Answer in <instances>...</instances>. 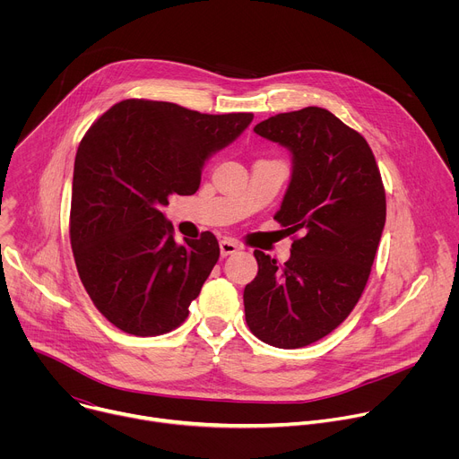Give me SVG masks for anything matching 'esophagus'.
I'll use <instances>...</instances> for the list:
<instances>
[{"mask_svg": "<svg viewBox=\"0 0 459 459\" xmlns=\"http://www.w3.org/2000/svg\"><path fill=\"white\" fill-rule=\"evenodd\" d=\"M238 250H239V245L234 239H221L220 241V252H221L223 257L230 255V254H234Z\"/></svg>", "mask_w": 459, "mask_h": 459, "instance_id": "34e87169", "label": "esophagus"}]
</instances>
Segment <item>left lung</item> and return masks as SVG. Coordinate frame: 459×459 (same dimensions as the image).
<instances>
[{"label":"left lung","instance_id":"left-lung-1","mask_svg":"<svg viewBox=\"0 0 459 459\" xmlns=\"http://www.w3.org/2000/svg\"><path fill=\"white\" fill-rule=\"evenodd\" d=\"M254 133L292 154L274 220L298 238L283 265L254 250L245 319L261 342L299 349L331 334L359 301L385 227V188L365 138L329 110L276 114Z\"/></svg>","mask_w":459,"mask_h":459}]
</instances>
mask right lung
<instances>
[{
	"instance_id": "1",
	"label": "right lung",
	"mask_w": 459,
	"mask_h": 459,
	"mask_svg": "<svg viewBox=\"0 0 459 459\" xmlns=\"http://www.w3.org/2000/svg\"><path fill=\"white\" fill-rule=\"evenodd\" d=\"M254 114H202L123 100L83 136L74 161L71 243L80 280L119 331L160 336L188 316L220 257L212 232L174 241L161 209L200 188L202 169Z\"/></svg>"
}]
</instances>
